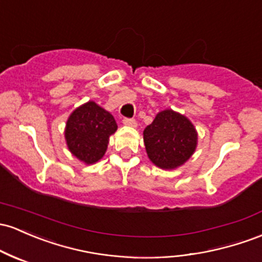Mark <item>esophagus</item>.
Wrapping results in <instances>:
<instances>
[{
    "label": "esophagus",
    "instance_id": "34e87169",
    "mask_svg": "<svg viewBox=\"0 0 262 262\" xmlns=\"http://www.w3.org/2000/svg\"><path fill=\"white\" fill-rule=\"evenodd\" d=\"M123 124L134 128V126H137V122L136 119H132V118H124V119H123Z\"/></svg>",
    "mask_w": 262,
    "mask_h": 262
}]
</instances>
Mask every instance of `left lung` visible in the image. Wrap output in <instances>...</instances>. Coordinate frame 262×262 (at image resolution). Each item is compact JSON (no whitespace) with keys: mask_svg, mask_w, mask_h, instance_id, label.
<instances>
[{"mask_svg":"<svg viewBox=\"0 0 262 262\" xmlns=\"http://www.w3.org/2000/svg\"><path fill=\"white\" fill-rule=\"evenodd\" d=\"M149 160L158 168L173 170L188 162L198 146V132L188 117L165 109L143 132Z\"/></svg>","mask_w":262,"mask_h":262,"instance_id":"obj_1","label":"left lung"}]
</instances>
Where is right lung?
<instances>
[{
	"mask_svg": "<svg viewBox=\"0 0 262 262\" xmlns=\"http://www.w3.org/2000/svg\"><path fill=\"white\" fill-rule=\"evenodd\" d=\"M117 129L114 117L96 102L88 100L68 117L64 128L66 144L73 157L91 165L104 157L109 137Z\"/></svg>",
	"mask_w": 262,
	"mask_h": 262,
	"instance_id": "right-lung-1",
	"label": "right lung"
}]
</instances>
